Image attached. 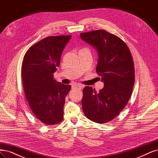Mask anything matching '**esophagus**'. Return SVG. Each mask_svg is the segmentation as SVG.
I'll return each instance as SVG.
<instances>
[{"label":"esophagus","instance_id":"esophagus-1","mask_svg":"<svg viewBox=\"0 0 158 158\" xmlns=\"http://www.w3.org/2000/svg\"><path fill=\"white\" fill-rule=\"evenodd\" d=\"M82 88H83V86L81 85H80V84H78V85H73L72 86V88L73 89H81Z\"/></svg>","mask_w":158,"mask_h":158}]
</instances>
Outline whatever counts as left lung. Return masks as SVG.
Returning a JSON list of instances; mask_svg holds the SVG:
<instances>
[{"label":"left lung","instance_id":"1","mask_svg":"<svg viewBox=\"0 0 158 158\" xmlns=\"http://www.w3.org/2000/svg\"><path fill=\"white\" fill-rule=\"evenodd\" d=\"M81 39L98 52L96 72L104 82L97 92L92 87L83 89L81 99L85 116L99 123L110 122L126 106L135 83L132 55L121 39L105 30L83 32Z\"/></svg>","mask_w":158,"mask_h":158}]
</instances>
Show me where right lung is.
Instances as JSON below:
<instances>
[{
  "mask_svg": "<svg viewBox=\"0 0 158 158\" xmlns=\"http://www.w3.org/2000/svg\"><path fill=\"white\" fill-rule=\"evenodd\" d=\"M71 36L45 38L32 46L23 57L21 72L26 99L35 117L48 126L63 119L65 97L71 85L58 82L53 77Z\"/></svg>",
  "mask_w": 158,
  "mask_h": 158,
  "instance_id": "1",
  "label": "right lung"
}]
</instances>
